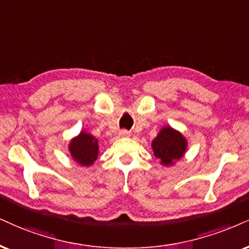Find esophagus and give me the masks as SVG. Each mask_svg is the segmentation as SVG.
Returning <instances> with one entry per match:
<instances>
[{
  "label": "esophagus",
  "mask_w": 249,
  "mask_h": 249,
  "mask_svg": "<svg viewBox=\"0 0 249 249\" xmlns=\"http://www.w3.org/2000/svg\"><path fill=\"white\" fill-rule=\"evenodd\" d=\"M119 135L121 137H128L130 135V133L128 130H125V129H122V130H120L119 131Z\"/></svg>",
  "instance_id": "esophagus-1"
}]
</instances>
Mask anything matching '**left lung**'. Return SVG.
Here are the masks:
<instances>
[{"instance_id":"left-lung-1","label":"left lung","mask_w":249,"mask_h":249,"mask_svg":"<svg viewBox=\"0 0 249 249\" xmlns=\"http://www.w3.org/2000/svg\"><path fill=\"white\" fill-rule=\"evenodd\" d=\"M187 143L179 131L165 127L152 141V149L155 156L161 160V164L172 165L183 156Z\"/></svg>"}]
</instances>
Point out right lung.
<instances>
[{"label":"right lung","instance_id":"obj_1","mask_svg":"<svg viewBox=\"0 0 249 249\" xmlns=\"http://www.w3.org/2000/svg\"><path fill=\"white\" fill-rule=\"evenodd\" d=\"M69 150L76 161L84 166H89L97 159L98 141L90 134L81 133L71 141Z\"/></svg>","mask_w":249,"mask_h":249}]
</instances>
